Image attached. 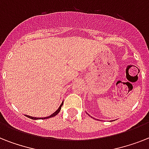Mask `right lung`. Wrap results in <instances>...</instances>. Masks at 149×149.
<instances>
[{
	"label": "right lung",
	"instance_id": "add662e5",
	"mask_svg": "<svg viewBox=\"0 0 149 149\" xmlns=\"http://www.w3.org/2000/svg\"><path fill=\"white\" fill-rule=\"evenodd\" d=\"M63 103H62V104H61V105H60V107H58V110H57V111H55V112H54V113H52V114H51V115H50V116H49V117H46V118H33V117H31V116H28V115H26V116H27V117H28V118H31V119H33V120H37V119H47V118H52V117H55V116H56V114H58V112H59V111H60V110H61V107H62V106H63Z\"/></svg>",
	"mask_w": 149,
	"mask_h": 149
}]
</instances>
